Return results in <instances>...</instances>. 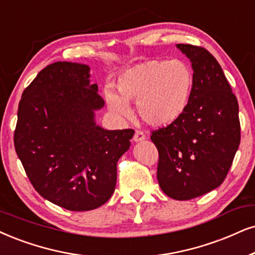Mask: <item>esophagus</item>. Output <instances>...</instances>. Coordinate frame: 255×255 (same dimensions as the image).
Wrapping results in <instances>:
<instances>
[{"label": "esophagus", "instance_id": "34e87169", "mask_svg": "<svg viewBox=\"0 0 255 255\" xmlns=\"http://www.w3.org/2000/svg\"><path fill=\"white\" fill-rule=\"evenodd\" d=\"M144 138H146V135H144L143 131H141V130L135 131L134 137H133V140L135 141V142H140V141H143Z\"/></svg>", "mask_w": 255, "mask_h": 255}]
</instances>
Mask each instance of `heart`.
I'll return each instance as SVG.
<instances>
[{"label": "heart", "mask_w": 255, "mask_h": 255, "mask_svg": "<svg viewBox=\"0 0 255 255\" xmlns=\"http://www.w3.org/2000/svg\"><path fill=\"white\" fill-rule=\"evenodd\" d=\"M118 89L107 86L105 98L111 111L129 118L128 101L137 102V113L153 127H166L185 114L194 89V74L181 60H148L125 69Z\"/></svg>", "instance_id": "obj_1"}]
</instances>
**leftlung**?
I'll use <instances>...</instances> for the list:
<instances>
[{"mask_svg": "<svg viewBox=\"0 0 255 255\" xmlns=\"http://www.w3.org/2000/svg\"><path fill=\"white\" fill-rule=\"evenodd\" d=\"M188 57L194 89L185 114L151 133L157 181L166 195L191 200L224 182L240 144L238 100L221 66L202 47L176 44Z\"/></svg>", "mask_w": 255, "mask_h": 255, "instance_id": "obj_1", "label": "left lung"}]
</instances>
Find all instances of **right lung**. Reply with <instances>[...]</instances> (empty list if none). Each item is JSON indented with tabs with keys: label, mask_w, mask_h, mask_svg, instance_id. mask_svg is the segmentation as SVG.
<instances>
[{
	"label": "right lung",
	"mask_w": 255,
	"mask_h": 255,
	"mask_svg": "<svg viewBox=\"0 0 255 255\" xmlns=\"http://www.w3.org/2000/svg\"><path fill=\"white\" fill-rule=\"evenodd\" d=\"M89 66L55 62L42 69L18 104L15 150L38 194L69 211H92L113 195L118 161L133 129L95 122L105 106Z\"/></svg>",
	"instance_id": "obj_1"
}]
</instances>
